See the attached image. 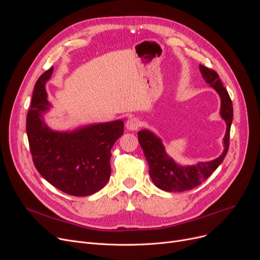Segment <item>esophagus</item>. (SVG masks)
Wrapping results in <instances>:
<instances>
[{"instance_id": "obj_1", "label": "esophagus", "mask_w": 260, "mask_h": 260, "mask_svg": "<svg viewBox=\"0 0 260 260\" xmlns=\"http://www.w3.org/2000/svg\"><path fill=\"white\" fill-rule=\"evenodd\" d=\"M140 126V121L137 118H129L126 121V128L129 131H137Z\"/></svg>"}]
</instances>
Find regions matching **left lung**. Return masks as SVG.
I'll use <instances>...</instances> for the list:
<instances>
[{
  "label": "left lung",
  "instance_id": "obj_1",
  "mask_svg": "<svg viewBox=\"0 0 260 260\" xmlns=\"http://www.w3.org/2000/svg\"><path fill=\"white\" fill-rule=\"evenodd\" d=\"M203 79L216 89L221 98L220 115L226 122L224 151L220 157L209 162H199L196 166L180 167L176 165L165 151L162 142L156 136L145 129L138 132V140L149 166V175L153 182L167 192H183L193 189L208 179L223 161L230 146V131L233 121V105L226 88L218 74L211 68L199 65Z\"/></svg>",
  "mask_w": 260,
  "mask_h": 260
}]
</instances>
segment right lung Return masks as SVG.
I'll list each match as a JSON object with an SVG mask.
<instances>
[{
  "mask_svg": "<svg viewBox=\"0 0 260 260\" xmlns=\"http://www.w3.org/2000/svg\"><path fill=\"white\" fill-rule=\"evenodd\" d=\"M53 68L40 76L26 119V132L34 165L54 187L72 196H88L108 181L111 149L121 137L123 121L101 123L72 133L53 132L42 114L49 109L45 83Z\"/></svg>",
  "mask_w": 260,
  "mask_h": 260,
  "instance_id": "1",
  "label": "right lung"
}]
</instances>
